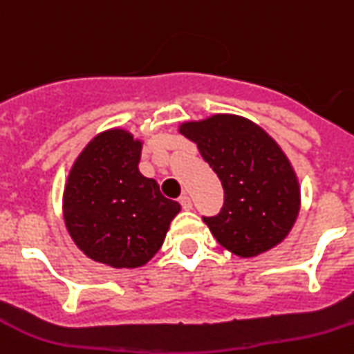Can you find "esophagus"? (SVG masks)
<instances>
[{
  "mask_svg": "<svg viewBox=\"0 0 354 354\" xmlns=\"http://www.w3.org/2000/svg\"><path fill=\"white\" fill-rule=\"evenodd\" d=\"M180 204H181V207H183L185 211L192 209V199H190V197H188L187 194H183V196H181Z\"/></svg>",
  "mask_w": 354,
  "mask_h": 354,
  "instance_id": "esophagus-1",
  "label": "esophagus"
}]
</instances>
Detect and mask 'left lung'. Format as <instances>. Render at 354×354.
<instances>
[{
	"label": "left lung",
	"mask_w": 354,
	"mask_h": 354,
	"mask_svg": "<svg viewBox=\"0 0 354 354\" xmlns=\"http://www.w3.org/2000/svg\"><path fill=\"white\" fill-rule=\"evenodd\" d=\"M178 131L222 181V211L203 218L214 239L243 259L281 243L300 211L299 180L281 147L255 122L230 113L183 122Z\"/></svg>",
	"instance_id": "8db88e82"
}]
</instances>
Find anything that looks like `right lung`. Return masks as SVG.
I'll list each match as a JSON object with an SVG mask.
<instances>
[{"label": "right lung", "mask_w": 354, "mask_h": 354, "mask_svg": "<svg viewBox=\"0 0 354 354\" xmlns=\"http://www.w3.org/2000/svg\"><path fill=\"white\" fill-rule=\"evenodd\" d=\"M143 141L125 129L92 138L68 174L62 196L66 229L82 252L113 269L150 262L181 206L138 169Z\"/></svg>", "instance_id": "add662e5"}]
</instances>
